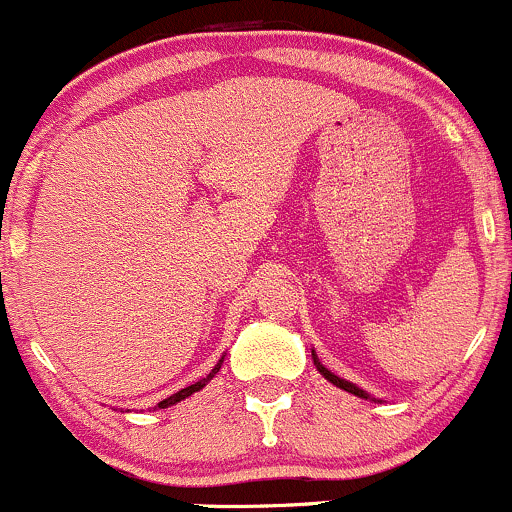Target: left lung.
<instances>
[{
  "label": "left lung",
  "mask_w": 512,
  "mask_h": 512,
  "mask_svg": "<svg viewBox=\"0 0 512 512\" xmlns=\"http://www.w3.org/2000/svg\"><path fill=\"white\" fill-rule=\"evenodd\" d=\"M313 361H315V368L320 370L322 375H325L327 380H330L332 385H337V387H342V390H346V392H351V395H356V397H361V399H373L368 395L366 390H361V387H356L354 383H349V380H344V378H339V375H334V373H330V370H327L325 366H322L320 361H317V356H315V351H313Z\"/></svg>",
  "instance_id": "left-lung-1"
}]
</instances>
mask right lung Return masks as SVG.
Returning <instances> with one entry per match:
<instances>
[{
    "mask_svg": "<svg viewBox=\"0 0 512 512\" xmlns=\"http://www.w3.org/2000/svg\"><path fill=\"white\" fill-rule=\"evenodd\" d=\"M221 363H223V358H221V361H219V363H216V366H214V368H211V373L207 375V378H202V380H199V383H195V385H190V387H185V390L175 392V395H170V397H166V399H163V402H158V409H168V407H173V404H178V402H182V399H185V397L195 395V392H199V390H202V387H204V385H207V383H209V380H211V378H214V375H216V373H219Z\"/></svg>",
    "mask_w": 512,
    "mask_h": 512,
    "instance_id": "right-lung-1",
    "label": "right lung"
}]
</instances>
